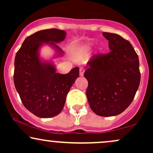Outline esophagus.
I'll use <instances>...</instances> for the list:
<instances>
[{
    "mask_svg": "<svg viewBox=\"0 0 153 153\" xmlns=\"http://www.w3.org/2000/svg\"><path fill=\"white\" fill-rule=\"evenodd\" d=\"M84 74V69H82V68H80V76H82Z\"/></svg>",
    "mask_w": 153,
    "mask_h": 153,
    "instance_id": "esophagus-1",
    "label": "esophagus"
}]
</instances>
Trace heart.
Returning a JSON list of instances; mask_svg holds the SVG:
<instances>
[{"label":"heart","instance_id":"heart-1","mask_svg":"<svg viewBox=\"0 0 153 153\" xmlns=\"http://www.w3.org/2000/svg\"><path fill=\"white\" fill-rule=\"evenodd\" d=\"M94 45V42H88L84 44H82L81 45H79L75 48V52L77 53H82L84 52L89 50ZM103 47H101V50H103Z\"/></svg>","mask_w":153,"mask_h":153}]
</instances>
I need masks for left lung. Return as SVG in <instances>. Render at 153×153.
<instances>
[{"label": "left lung", "instance_id": "obj_1", "mask_svg": "<svg viewBox=\"0 0 153 153\" xmlns=\"http://www.w3.org/2000/svg\"><path fill=\"white\" fill-rule=\"evenodd\" d=\"M111 52L94 55L85 66L86 96L93 111L101 117L122 113L134 99L140 82L138 56L119 34L103 32Z\"/></svg>", "mask_w": 153, "mask_h": 153}]
</instances>
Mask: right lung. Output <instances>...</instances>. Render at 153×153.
<instances>
[{
    "label": "right lung",
    "mask_w": 153,
    "mask_h": 153,
    "mask_svg": "<svg viewBox=\"0 0 153 153\" xmlns=\"http://www.w3.org/2000/svg\"><path fill=\"white\" fill-rule=\"evenodd\" d=\"M65 31L57 29L39 31L25 39L14 61L13 81L24 106L40 118H51L62 110L66 96L79 76V68L67 74L56 73L53 60L40 56L45 45L54 50L52 59L64 55L57 44L65 39Z\"/></svg>",
    "instance_id": "add662e5"
}]
</instances>
